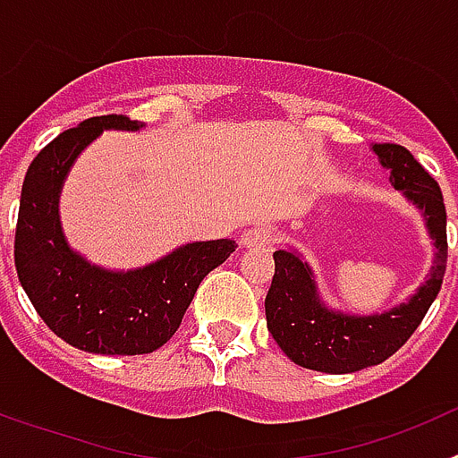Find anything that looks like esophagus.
<instances>
[{
  "instance_id": "esophagus-1",
  "label": "esophagus",
  "mask_w": 458,
  "mask_h": 458,
  "mask_svg": "<svg viewBox=\"0 0 458 458\" xmlns=\"http://www.w3.org/2000/svg\"><path fill=\"white\" fill-rule=\"evenodd\" d=\"M275 241V229L270 225H254L252 229L241 236V242L245 248H264Z\"/></svg>"
}]
</instances>
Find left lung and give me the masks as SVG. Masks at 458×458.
<instances>
[{
	"mask_svg": "<svg viewBox=\"0 0 458 458\" xmlns=\"http://www.w3.org/2000/svg\"><path fill=\"white\" fill-rule=\"evenodd\" d=\"M390 181L412 204L424 210L436 241L431 275L411 301L376 317H344L318 302L310 268L293 252L277 250L275 275L266 295V321L279 349L295 365L326 374H351L386 362L418 330L424 314L438 295L447 268V213L438 183L408 148L374 144Z\"/></svg>",
	"mask_w": 458,
	"mask_h": 458,
	"instance_id": "obj_1",
	"label": "left lung"
}]
</instances>
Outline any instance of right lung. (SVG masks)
Returning a JSON list of instances; mask_svg holds the SVG:
<instances>
[{
	"mask_svg": "<svg viewBox=\"0 0 458 458\" xmlns=\"http://www.w3.org/2000/svg\"><path fill=\"white\" fill-rule=\"evenodd\" d=\"M103 128L140 131L125 114L91 116L43 147L20 194L15 270L38 317L56 337L100 355L153 353L172 339L201 279L236 241L190 242L147 268L107 273L71 252L59 226V190L72 160Z\"/></svg>",
	"mask_w": 458,
	"mask_h": 458,
	"instance_id": "1",
	"label": "right lung"
}]
</instances>
